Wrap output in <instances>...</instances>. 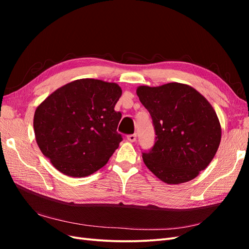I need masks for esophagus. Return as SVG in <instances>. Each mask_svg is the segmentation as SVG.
<instances>
[{
	"mask_svg": "<svg viewBox=\"0 0 249 249\" xmlns=\"http://www.w3.org/2000/svg\"><path fill=\"white\" fill-rule=\"evenodd\" d=\"M126 140L130 142H135L136 141V134H132V135H127Z\"/></svg>",
	"mask_w": 249,
	"mask_h": 249,
	"instance_id": "esophagus-1",
	"label": "esophagus"
}]
</instances>
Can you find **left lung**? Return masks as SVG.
Instances as JSON below:
<instances>
[{
  "label": "left lung",
  "mask_w": 249,
  "mask_h": 249,
  "mask_svg": "<svg viewBox=\"0 0 249 249\" xmlns=\"http://www.w3.org/2000/svg\"><path fill=\"white\" fill-rule=\"evenodd\" d=\"M136 93L153 118L156 142L142 154L146 167L162 182L182 184L208 167L221 140V125L205 96L182 83L139 86Z\"/></svg>",
  "instance_id": "8db88e82"
}]
</instances>
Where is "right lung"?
I'll return each instance as SVG.
<instances>
[{"mask_svg": "<svg viewBox=\"0 0 249 249\" xmlns=\"http://www.w3.org/2000/svg\"><path fill=\"white\" fill-rule=\"evenodd\" d=\"M123 90L116 83L80 79L58 88L34 113L41 153L63 175L84 178L106 165L122 141V113L114 110Z\"/></svg>", "mask_w": 249, "mask_h": 249, "instance_id": "right-lung-1", "label": "right lung"}]
</instances>
